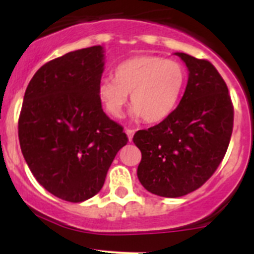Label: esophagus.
I'll use <instances>...</instances> for the list:
<instances>
[{
  "label": "esophagus",
  "instance_id": "obj_1",
  "mask_svg": "<svg viewBox=\"0 0 254 254\" xmlns=\"http://www.w3.org/2000/svg\"><path fill=\"white\" fill-rule=\"evenodd\" d=\"M126 133H127V136H128V140L131 141L132 137H133V134H134V129L127 128V129H126Z\"/></svg>",
  "mask_w": 254,
  "mask_h": 254
}]
</instances>
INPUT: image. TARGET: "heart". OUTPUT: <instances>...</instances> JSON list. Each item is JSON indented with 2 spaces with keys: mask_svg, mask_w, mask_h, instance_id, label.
Returning <instances> with one entry per match:
<instances>
[{
  "mask_svg": "<svg viewBox=\"0 0 254 254\" xmlns=\"http://www.w3.org/2000/svg\"><path fill=\"white\" fill-rule=\"evenodd\" d=\"M185 82V68L178 61L143 55L118 64L114 69V80L100 81L98 94L105 111L116 118L123 114L131 94L134 118L156 123L174 112Z\"/></svg>",
  "mask_w": 254,
  "mask_h": 254,
  "instance_id": "obj_1",
  "label": "heart"
}]
</instances>
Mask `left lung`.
<instances>
[{"label":"left lung","instance_id":"obj_1","mask_svg":"<svg viewBox=\"0 0 254 254\" xmlns=\"http://www.w3.org/2000/svg\"><path fill=\"white\" fill-rule=\"evenodd\" d=\"M190 75L181 103L159 125L134 133L140 149L137 177L149 192L181 197L211 178L228 150L234 107L228 86L207 60L176 53Z\"/></svg>","mask_w":254,"mask_h":254}]
</instances>
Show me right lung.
Instances as JSON below:
<instances>
[{
    "mask_svg": "<svg viewBox=\"0 0 254 254\" xmlns=\"http://www.w3.org/2000/svg\"><path fill=\"white\" fill-rule=\"evenodd\" d=\"M100 46L69 52L38 69L26 87L19 141L40 186L68 202L95 196L128 137L103 112Z\"/></svg>",
    "mask_w": 254,
    "mask_h": 254,
    "instance_id": "right-lung-1",
    "label": "right lung"
}]
</instances>
